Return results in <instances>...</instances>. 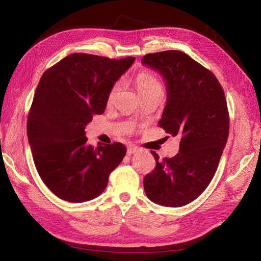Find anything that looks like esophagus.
<instances>
[{"label": "esophagus", "mask_w": 261, "mask_h": 261, "mask_svg": "<svg viewBox=\"0 0 261 261\" xmlns=\"http://www.w3.org/2000/svg\"><path fill=\"white\" fill-rule=\"evenodd\" d=\"M139 151V148L136 146H128L127 148V154H133V153H136Z\"/></svg>", "instance_id": "34e87169"}]
</instances>
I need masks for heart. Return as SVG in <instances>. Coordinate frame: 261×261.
Wrapping results in <instances>:
<instances>
[{
  "instance_id": "b5f03b06",
  "label": "heart",
  "mask_w": 261,
  "mask_h": 261,
  "mask_svg": "<svg viewBox=\"0 0 261 261\" xmlns=\"http://www.w3.org/2000/svg\"><path fill=\"white\" fill-rule=\"evenodd\" d=\"M135 84H136V87H137L140 96L150 90H152V89L161 88V85H160L159 81H158L152 74H150L148 72L138 73L137 76L135 77ZM117 89H118V86L115 85L111 89V91H110L109 97H108L109 102H111L113 100Z\"/></svg>"
}]
</instances>
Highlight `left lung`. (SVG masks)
Instances as JSON below:
<instances>
[{
	"instance_id": "1",
	"label": "left lung",
	"mask_w": 261,
	"mask_h": 261,
	"mask_svg": "<svg viewBox=\"0 0 261 261\" xmlns=\"http://www.w3.org/2000/svg\"><path fill=\"white\" fill-rule=\"evenodd\" d=\"M167 82V106L159 126L178 136L179 152L156 161L144 178L148 198L164 207L192 202L208 187L218 169L230 128L222 86L211 70L177 50L141 59Z\"/></svg>"
}]
</instances>
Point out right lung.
Wrapping results in <instances>:
<instances>
[{
  "label": "right lung",
  "mask_w": 261,
  "mask_h": 261,
  "mask_svg": "<svg viewBox=\"0 0 261 261\" xmlns=\"http://www.w3.org/2000/svg\"><path fill=\"white\" fill-rule=\"evenodd\" d=\"M134 61L73 53L43 73L29 110L27 136L39 175L59 198H96L125 156L121 143L87 144L85 126L105 112L110 91Z\"/></svg>",
  "instance_id": "1"
}]
</instances>
